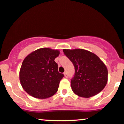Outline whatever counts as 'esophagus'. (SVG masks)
<instances>
[{
    "label": "esophagus",
    "mask_w": 124,
    "mask_h": 124,
    "mask_svg": "<svg viewBox=\"0 0 124 124\" xmlns=\"http://www.w3.org/2000/svg\"><path fill=\"white\" fill-rule=\"evenodd\" d=\"M63 74H64V75H65V77H68L67 72H65L64 73H63Z\"/></svg>",
    "instance_id": "esophagus-1"
}]
</instances>
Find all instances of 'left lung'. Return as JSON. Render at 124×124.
<instances>
[{"instance_id":"left-lung-1","label":"left lung","mask_w":124,"mask_h":124,"mask_svg":"<svg viewBox=\"0 0 124 124\" xmlns=\"http://www.w3.org/2000/svg\"><path fill=\"white\" fill-rule=\"evenodd\" d=\"M63 51L75 68L71 79L73 92L83 97H90L100 93L106 85L108 74L106 66L100 58L81 49Z\"/></svg>"}]
</instances>
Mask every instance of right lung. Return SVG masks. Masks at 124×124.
Instances as JSON below:
<instances>
[{
    "label": "right lung",
    "instance_id": "add662e5",
    "mask_svg": "<svg viewBox=\"0 0 124 124\" xmlns=\"http://www.w3.org/2000/svg\"><path fill=\"white\" fill-rule=\"evenodd\" d=\"M59 52L49 48L35 50L24 59L19 72L21 84L34 97L46 99L57 92L60 81L64 77L59 72L54 59Z\"/></svg>",
    "mask_w": 124,
    "mask_h": 124
}]
</instances>
